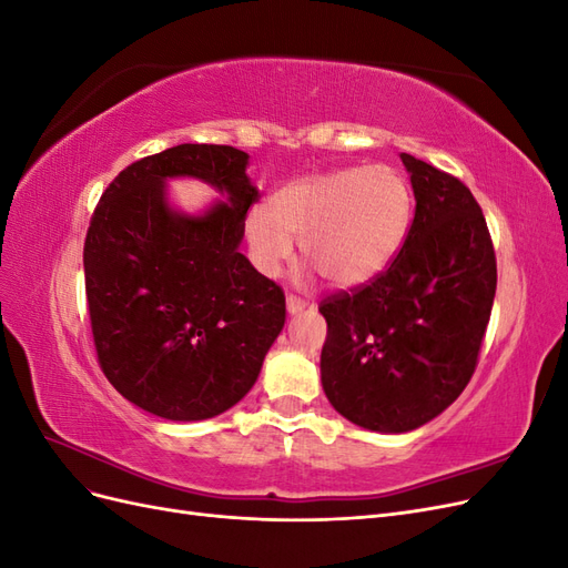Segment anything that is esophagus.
Masks as SVG:
<instances>
[{"mask_svg": "<svg viewBox=\"0 0 568 568\" xmlns=\"http://www.w3.org/2000/svg\"><path fill=\"white\" fill-rule=\"evenodd\" d=\"M286 311H288V315L303 313V311H305V301L298 298V296H294V294H288V296H286Z\"/></svg>", "mask_w": 568, "mask_h": 568, "instance_id": "34e87169", "label": "esophagus"}]
</instances>
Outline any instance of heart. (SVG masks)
<instances>
[{
	"mask_svg": "<svg viewBox=\"0 0 568 568\" xmlns=\"http://www.w3.org/2000/svg\"><path fill=\"white\" fill-rule=\"evenodd\" d=\"M415 213L407 178L386 163L351 165L291 180L253 205L244 234L253 263L277 274L296 248L322 277L351 288L367 284L398 257Z\"/></svg>",
	"mask_w": 568,
	"mask_h": 568,
	"instance_id": "b5f03b06",
	"label": "heart"
}]
</instances>
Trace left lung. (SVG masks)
Wrapping results in <instances>:
<instances>
[{
    "instance_id": "left-lung-1",
    "label": "left lung",
    "mask_w": 568,
    "mask_h": 568,
    "mask_svg": "<svg viewBox=\"0 0 568 568\" xmlns=\"http://www.w3.org/2000/svg\"><path fill=\"white\" fill-rule=\"evenodd\" d=\"M400 159L417 205L398 257L320 303L326 398L379 434L419 428L467 388L497 286L493 239L469 186L409 153Z\"/></svg>"
}]
</instances>
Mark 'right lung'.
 Returning <instances> with one entry per match:
<instances>
[{
  "label": "right lung",
  "mask_w": 568,
  "mask_h": 568,
  "mask_svg": "<svg viewBox=\"0 0 568 568\" xmlns=\"http://www.w3.org/2000/svg\"><path fill=\"white\" fill-rule=\"evenodd\" d=\"M248 153L180 144L134 161L101 194L84 239V291L101 372L151 415L211 419L255 384L286 320L280 284L239 244L257 201ZM229 194L203 216L166 205L164 180Z\"/></svg>",
  "instance_id": "1"
}]
</instances>
